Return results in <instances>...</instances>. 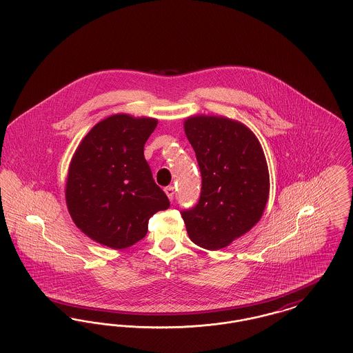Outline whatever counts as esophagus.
<instances>
[{
    "label": "esophagus",
    "instance_id": "1",
    "mask_svg": "<svg viewBox=\"0 0 353 353\" xmlns=\"http://www.w3.org/2000/svg\"><path fill=\"white\" fill-rule=\"evenodd\" d=\"M164 190H165V194L168 196L169 200L172 201L173 197H174V188L173 186H167Z\"/></svg>",
    "mask_w": 353,
    "mask_h": 353
}]
</instances>
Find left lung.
<instances>
[{
  "label": "left lung",
  "mask_w": 353,
  "mask_h": 353,
  "mask_svg": "<svg viewBox=\"0 0 353 353\" xmlns=\"http://www.w3.org/2000/svg\"><path fill=\"white\" fill-rule=\"evenodd\" d=\"M185 134L201 170L199 203L183 212L189 238L206 250H219L246 234L269 200L266 157L243 123L212 115L185 119Z\"/></svg>",
  "instance_id": "8db88e82"
}]
</instances>
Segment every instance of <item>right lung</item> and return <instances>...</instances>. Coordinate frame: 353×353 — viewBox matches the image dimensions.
Listing matches in <instances>:
<instances>
[{
    "mask_svg": "<svg viewBox=\"0 0 353 353\" xmlns=\"http://www.w3.org/2000/svg\"><path fill=\"white\" fill-rule=\"evenodd\" d=\"M157 119L115 114L95 124L72 154L66 180L68 213L77 228L111 249L143 239L148 221L169 208L144 157Z\"/></svg>",
    "mask_w": 353,
    "mask_h": 353,
    "instance_id": "right-lung-1",
    "label": "right lung"
}]
</instances>
